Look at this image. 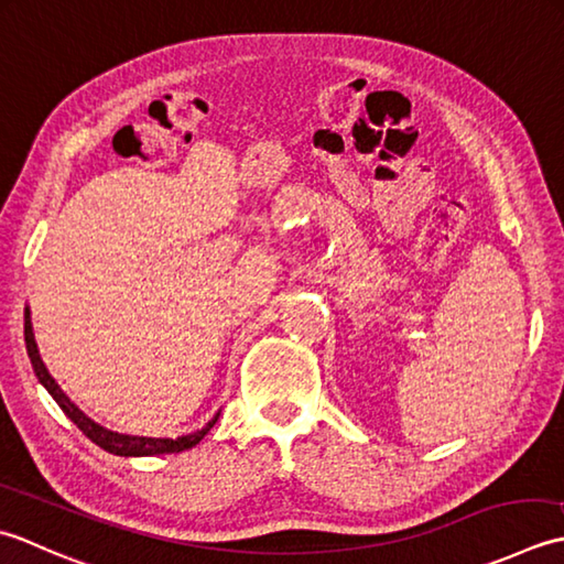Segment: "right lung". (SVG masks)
Listing matches in <instances>:
<instances>
[{"mask_svg": "<svg viewBox=\"0 0 564 564\" xmlns=\"http://www.w3.org/2000/svg\"><path fill=\"white\" fill-rule=\"evenodd\" d=\"M24 340H26V352L31 358L33 365V372H36L39 382L48 389V394L55 399V404L63 409V413L67 419H70L75 426L83 431L91 443H97L101 451H107L111 455H121V457H151V455H165V453H182V451H189V447L197 445L206 433L214 429V423L218 421V413L216 416L202 426L199 431L187 433V435H177V438H145V435H126V433H117V431H109L105 426H99V423L91 421L85 411H79L70 397H67L61 387H57L55 379L51 377L48 367L43 365L41 360V352L36 346V336H33V326H31V308H24Z\"/></svg>", "mask_w": 564, "mask_h": 564, "instance_id": "1", "label": "right lung"}]
</instances>
